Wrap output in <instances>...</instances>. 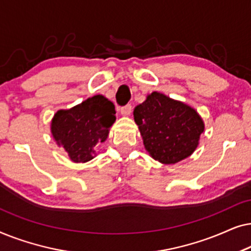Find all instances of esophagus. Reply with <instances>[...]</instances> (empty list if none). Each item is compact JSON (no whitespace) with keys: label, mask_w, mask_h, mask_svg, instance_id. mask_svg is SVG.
Listing matches in <instances>:
<instances>
[{"label":"esophagus","mask_w":251,"mask_h":251,"mask_svg":"<svg viewBox=\"0 0 251 251\" xmlns=\"http://www.w3.org/2000/svg\"><path fill=\"white\" fill-rule=\"evenodd\" d=\"M131 112H132L131 104H128V105L122 106L121 107V114H123V115H130L131 114Z\"/></svg>","instance_id":"34e87169"}]
</instances>
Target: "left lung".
I'll use <instances>...</instances> for the list:
<instances>
[{
  "label": "left lung",
  "instance_id": "obj_1",
  "mask_svg": "<svg viewBox=\"0 0 251 251\" xmlns=\"http://www.w3.org/2000/svg\"><path fill=\"white\" fill-rule=\"evenodd\" d=\"M150 155L164 164L186 159L199 145L204 125L195 109L160 92H152L133 111Z\"/></svg>",
  "mask_w": 251,
  "mask_h": 251
}]
</instances>
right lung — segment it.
Instances as JSON below:
<instances>
[{"mask_svg": "<svg viewBox=\"0 0 251 251\" xmlns=\"http://www.w3.org/2000/svg\"><path fill=\"white\" fill-rule=\"evenodd\" d=\"M114 121V104L97 95L73 108L58 111L51 122V132L72 161L87 162L94 157L99 144L107 138Z\"/></svg>", "mask_w": 251, "mask_h": 251, "instance_id": "right-lung-1", "label": "right lung"}]
</instances>
